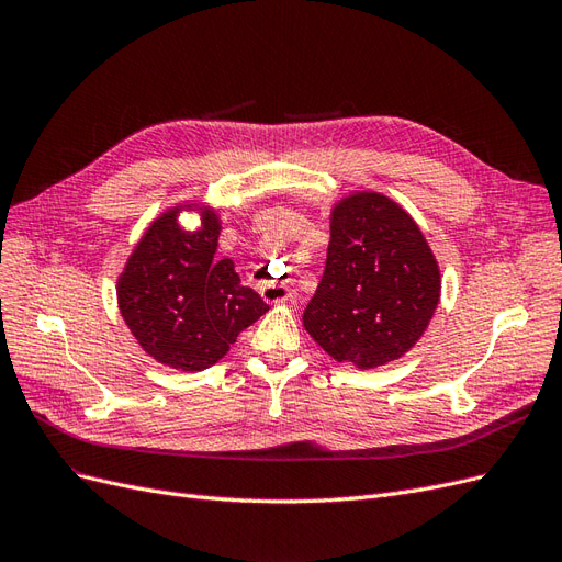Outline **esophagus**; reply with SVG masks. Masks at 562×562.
<instances>
[{
    "label": "esophagus",
    "mask_w": 562,
    "mask_h": 562,
    "mask_svg": "<svg viewBox=\"0 0 562 562\" xmlns=\"http://www.w3.org/2000/svg\"><path fill=\"white\" fill-rule=\"evenodd\" d=\"M261 296H263L266 303H284L292 294L280 282H263L261 284Z\"/></svg>",
    "instance_id": "esophagus-1"
}]
</instances>
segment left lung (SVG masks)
<instances>
[{
	"mask_svg": "<svg viewBox=\"0 0 562 562\" xmlns=\"http://www.w3.org/2000/svg\"><path fill=\"white\" fill-rule=\"evenodd\" d=\"M323 280L303 327L358 370L403 358L440 301V268L414 218L381 192H352L331 210Z\"/></svg>",
	"mask_w": 562,
	"mask_h": 562,
	"instance_id": "8db88e82",
	"label": "left lung"
}]
</instances>
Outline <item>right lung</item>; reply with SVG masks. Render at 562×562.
Segmentation results:
<instances>
[{
    "instance_id": "obj_1",
    "label": "right lung",
    "mask_w": 562,
    "mask_h": 562,
    "mask_svg": "<svg viewBox=\"0 0 562 562\" xmlns=\"http://www.w3.org/2000/svg\"><path fill=\"white\" fill-rule=\"evenodd\" d=\"M181 210L192 206H173L143 233L117 280V303L150 358L171 370L202 372L226 356L268 303L243 286L231 259L214 256L216 212L202 210V226L183 231Z\"/></svg>"
}]
</instances>
